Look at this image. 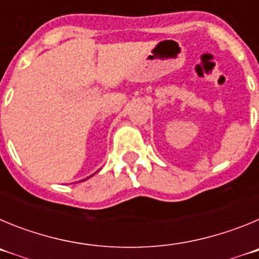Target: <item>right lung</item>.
<instances>
[{
  "mask_svg": "<svg viewBox=\"0 0 259 259\" xmlns=\"http://www.w3.org/2000/svg\"><path fill=\"white\" fill-rule=\"evenodd\" d=\"M89 178H91V176H89ZM87 179H88V178H87ZM87 179H84V180H87Z\"/></svg>",
  "mask_w": 259,
  "mask_h": 259,
  "instance_id": "obj_1",
  "label": "right lung"
}]
</instances>
